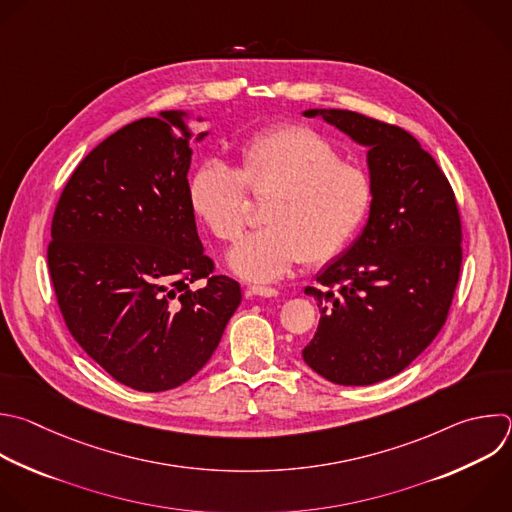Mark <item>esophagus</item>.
Listing matches in <instances>:
<instances>
[{
    "mask_svg": "<svg viewBox=\"0 0 512 512\" xmlns=\"http://www.w3.org/2000/svg\"><path fill=\"white\" fill-rule=\"evenodd\" d=\"M247 295H257V297H277V289L265 287V285H249Z\"/></svg>",
    "mask_w": 512,
    "mask_h": 512,
    "instance_id": "34e87169",
    "label": "esophagus"
}]
</instances>
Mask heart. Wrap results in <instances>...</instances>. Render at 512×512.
<instances>
[{"instance_id":"1","label":"heart","mask_w":512,"mask_h":512,"mask_svg":"<svg viewBox=\"0 0 512 512\" xmlns=\"http://www.w3.org/2000/svg\"><path fill=\"white\" fill-rule=\"evenodd\" d=\"M247 188L263 207L261 231L245 237L229 267L247 281L283 277L297 261L323 265L342 253L370 215L374 185L358 164L303 124H285L249 138L239 168L211 158L189 183L193 211L227 243H235L247 217Z\"/></svg>"}]
</instances>
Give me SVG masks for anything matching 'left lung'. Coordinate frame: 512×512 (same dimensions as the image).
Wrapping results in <instances>:
<instances>
[{
    "label": "left lung",
    "instance_id": "8db88e82",
    "mask_svg": "<svg viewBox=\"0 0 512 512\" xmlns=\"http://www.w3.org/2000/svg\"><path fill=\"white\" fill-rule=\"evenodd\" d=\"M368 146L374 203L362 235L305 287L321 311L305 364L339 386L400 374L442 329L462 265V225L436 160L400 126L335 108L305 110Z\"/></svg>",
    "mask_w": 512,
    "mask_h": 512
}]
</instances>
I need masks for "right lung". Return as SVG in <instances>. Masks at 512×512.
Instances as JSON below:
<instances>
[{"instance_id": "1", "label": "right lung", "mask_w": 512, "mask_h": 512, "mask_svg": "<svg viewBox=\"0 0 512 512\" xmlns=\"http://www.w3.org/2000/svg\"><path fill=\"white\" fill-rule=\"evenodd\" d=\"M185 118L166 110L102 140L52 219L48 267L64 321L98 366L138 392L189 382L241 303L239 283L213 273L197 233Z\"/></svg>"}]
</instances>
